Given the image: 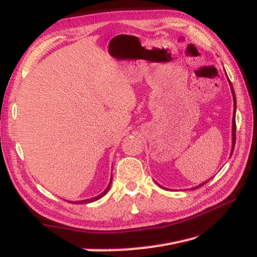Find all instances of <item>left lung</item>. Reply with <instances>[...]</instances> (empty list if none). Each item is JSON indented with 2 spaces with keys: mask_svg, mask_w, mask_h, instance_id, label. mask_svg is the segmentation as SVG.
Listing matches in <instances>:
<instances>
[{
  "mask_svg": "<svg viewBox=\"0 0 257 257\" xmlns=\"http://www.w3.org/2000/svg\"><path fill=\"white\" fill-rule=\"evenodd\" d=\"M227 76V75H226ZM227 79H228V77H227ZM228 82H229V85H230V90H231V94H232V98H234V115H232V132H231V135H232V144H231V152H230V154H232V151H234V148H235V143H236V95H235V91H234V88H232V84H231V82H230V80L228 79ZM208 181H206V182H204V183H201V184H199V185H197V186H195V188H193V189H197V188H199V186H203L204 184H206ZM158 185H160L159 183H157ZM161 188H163L162 185H160Z\"/></svg>",
  "mask_w": 257,
  "mask_h": 257,
  "instance_id": "8db88e82",
  "label": "left lung"
}]
</instances>
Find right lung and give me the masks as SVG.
<instances>
[{"label":"right lung","mask_w":257,"mask_h":257,"mask_svg":"<svg viewBox=\"0 0 257 257\" xmlns=\"http://www.w3.org/2000/svg\"><path fill=\"white\" fill-rule=\"evenodd\" d=\"M111 180H112V177H111V179H110V182H109V184H108V186L106 188V190L104 191V192H102L99 194V195H97V196H95V197H92V198H89V199H84V200H80V201H68V203H75V204H89V203H93V201H95V200H97V199H99V198H102L103 196H105L106 194H107V192L109 191V189H110V185H111Z\"/></svg>","instance_id":"right-lung-1"}]
</instances>
